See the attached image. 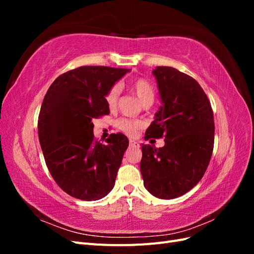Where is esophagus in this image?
<instances>
[{
  "label": "esophagus",
  "instance_id": "obj_1",
  "mask_svg": "<svg viewBox=\"0 0 254 254\" xmlns=\"http://www.w3.org/2000/svg\"><path fill=\"white\" fill-rule=\"evenodd\" d=\"M129 144L131 145V146H136V147H139V146H140V144L137 143L136 141H134V140H130V141H129Z\"/></svg>",
  "mask_w": 254,
  "mask_h": 254
}]
</instances>
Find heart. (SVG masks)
Listing matches in <instances>:
<instances>
[{
  "label": "heart",
  "mask_w": 254,
  "mask_h": 254,
  "mask_svg": "<svg viewBox=\"0 0 254 254\" xmlns=\"http://www.w3.org/2000/svg\"><path fill=\"white\" fill-rule=\"evenodd\" d=\"M129 88L131 90L134 95L139 98V101L142 104L148 103L153 101V97H155V90H153L152 84L145 78L137 77L132 79L129 82ZM120 96V87L118 84H114L112 86L109 91L107 92L106 94V104L108 106V108L113 110L117 108L118 101ZM119 128L124 131L128 135H135L141 128L142 124L141 122L135 121V120H130V119H121L118 122Z\"/></svg>",
  "instance_id": "1"
}]
</instances>
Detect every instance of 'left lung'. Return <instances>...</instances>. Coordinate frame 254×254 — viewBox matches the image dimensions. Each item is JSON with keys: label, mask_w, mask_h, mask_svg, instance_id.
I'll list each match as a JSON object with an SVG mask.
<instances>
[{"label": "left lung", "mask_w": 254, "mask_h": 254, "mask_svg": "<svg viewBox=\"0 0 254 254\" xmlns=\"http://www.w3.org/2000/svg\"><path fill=\"white\" fill-rule=\"evenodd\" d=\"M162 106L146 130L145 141L165 137L163 147L142 144L140 163L144 187L161 199L188 193L201 180L214 147L211 103L193 77L172 66H157Z\"/></svg>", "instance_id": "8db88e82"}]
</instances>
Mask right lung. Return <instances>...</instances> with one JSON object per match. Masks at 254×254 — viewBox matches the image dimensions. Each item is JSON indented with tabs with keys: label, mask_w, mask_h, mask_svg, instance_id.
<instances>
[{
	"label": "right lung",
	"mask_w": 254,
	"mask_h": 254,
	"mask_svg": "<svg viewBox=\"0 0 254 254\" xmlns=\"http://www.w3.org/2000/svg\"><path fill=\"white\" fill-rule=\"evenodd\" d=\"M128 68L84 65L55 79L44 96L38 134L45 163L58 187L86 201L98 200L114 187L128 139L112 133L95 140L92 120L109 114L106 94Z\"/></svg>",
	"instance_id": "obj_1"
}]
</instances>
